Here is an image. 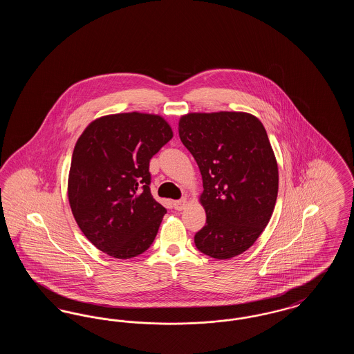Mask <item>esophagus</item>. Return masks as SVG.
Here are the masks:
<instances>
[{
    "instance_id": "esophagus-1",
    "label": "esophagus",
    "mask_w": 354,
    "mask_h": 354,
    "mask_svg": "<svg viewBox=\"0 0 354 354\" xmlns=\"http://www.w3.org/2000/svg\"><path fill=\"white\" fill-rule=\"evenodd\" d=\"M185 205H187V199L183 198V199H179V201H176V202H174V208L176 209V211H182V209H185Z\"/></svg>"
}]
</instances>
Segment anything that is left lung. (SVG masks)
Wrapping results in <instances>:
<instances>
[{"mask_svg": "<svg viewBox=\"0 0 354 354\" xmlns=\"http://www.w3.org/2000/svg\"><path fill=\"white\" fill-rule=\"evenodd\" d=\"M179 136L203 178L205 225L195 235L201 252L225 260L247 251L270 221L279 171L263 123L247 113H194Z\"/></svg>", "mask_w": 354, "mask_h": 354, "instance_id": "obj_1", "label": "left lung"}]
</instances>
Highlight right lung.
<instances>
[{
    "label": "right lung",
    "instance_id": "add662e5",
    "mask_svg": "<svg viewBox=\"0 0 354 354\" xmlns=\"http://www.w3.org/2000/svg\"><path fill=\"white\" fill-rule=\"evenodd\" d=\"M171 138L162 117L124 113L95 119L77 140L68 202L78 227L102 252L131 259L150 248L167 212L152 198L150 160Z\"/></svg>",
    "mask_w": 354,
    "mask_h": 354
}]
</instances>
